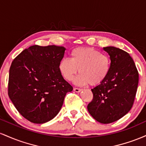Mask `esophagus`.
Returning a JSON list of instances; mask_svg holds the SVG:
<instances>
[{
	"label": "esophagus",
	"mask_w": 146,
	"mask_h": 146,
	"mask_svg": "<svg viewBox=\"0 0 146 146\" xmlns=\"http://www.w3.org/2000/svg\"><path fill=\"white\" fill-rule=\"evenodd\" d=\"M73 90H74V91L76 92V93H79V92H80L82 90L81 88H73Z\"/></svg>",
	"instance_id": "esophagus-1"
}]
</instances>
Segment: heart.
I'll use <instances>...</instances> for the list:
<instances>
[{
	"label": "heart",
	"mask_w": 146,
	"mask_h": 146,
	"mask_svg": "<svg viewBox=\"0 0 146 146\" xmlns=\"http://www.w3.org/2000/svg\"><path fill=\"white\" fill-rule=\"evenodd\" d=\"M111 62L109 56L93 48L80 47L73 49L71 59L62 58L59 63V71L68 81L73 80L78 71L80 74L74 82L80 86L90 84L92 86L100 84L108 77Z\"/></svg>",
	"instance_id": "b5f03b06"
}]
</instances>
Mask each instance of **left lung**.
<instances>
[{
    "label": "left lung",
    "instance_id": "8db88e82",
    "mask_svg": "<svg viewBox=\"0 0 146 146\" xmlns=\"http://www.w3.org/2000/svg\"><path fill=\"white\" fill-rule=\"evenodd\" d=\"M110 56V70L103 82L91 89L88 112L102 123L116 121L130 111L139 83V73L130 55L114 46L104 47Z\"/></svg>",
    "mask_w": 146,
    "mask_h": 146
}]
</instances>
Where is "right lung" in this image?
Listing matches in <instances>:
<instances>
[{
	"instance_id": "add662e5",
	"label": "right lung",
	"mask_w": 146,
	"mask_h": 146,
	"mask_svg": "<svg viewBox=\"0 0 146 146\" xmlns=\"http://www.w3.org/2000/svg\"><path fill=\"white\" fill-rule=\"evenodd\" d=\"M66 48L33 45L13 60L8 95L20 114L34 123H46L58 115L73 87L59 71Z\"/></svg>"
}]
</instances>
